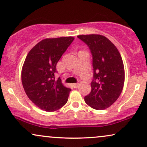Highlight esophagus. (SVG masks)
<instances>
[{
  "label": "esophagus",
  "instance_id": "34e87169",
  "mask_svg": "<svg viewBox=\"0 0 147 147\" xmlns=\"http://www.w3.org/2000/svg\"><path fill=\"white\" fill-rule=\"evenodd\" d=\"M79 83H74V84H72V86H73V87H75V88H77L78 87H79Z\"/></svg>",
  "mask_w": 147,
  "mask_h": 147
}]
</instances>
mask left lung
I'll return each instance as SVG.
<instances>
[{
	"instance_id": "left-lung-1",
	"label": "left lung",
	"mask_w": 147,
	"mask_h": 147,
	"mask_svg": "<svg viewBox=\"0 0 147 147\" xmlns=\"http://www.w3.org/2000/svg\"><path fill=\"white\" fill-rule=\"evenodd\" d=\"M77 37L89 46L93 56L91 91L85 97V101L92 108L105 109L118 99L124 87L122 57L116 46L106 37L97 34Z\"/></svg>"
}]
</instances>
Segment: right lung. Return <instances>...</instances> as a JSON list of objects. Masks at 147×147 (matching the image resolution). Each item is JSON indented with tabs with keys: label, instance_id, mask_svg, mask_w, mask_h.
<instances>
[{
	"label": "right lung",
	"instance_id": "obj_1",
	"mask_svg": "<svg viewBox=\"0 0 147 147\" xmlns=\"http://www.w3.org/2000/svg\"><path fill=\"white\" fill-rule=\"evenodd\" d=\"M75 38H46L29 51L21 70V81L29 99L41 109L54 111L66 104L71 89L54 79L56 64Z\"/></svg>",
	"mask_w": 147,
	"mask_h": 147
}]
</instances>
